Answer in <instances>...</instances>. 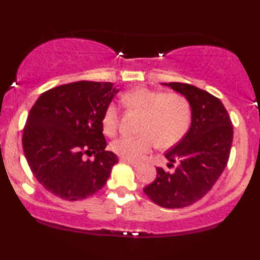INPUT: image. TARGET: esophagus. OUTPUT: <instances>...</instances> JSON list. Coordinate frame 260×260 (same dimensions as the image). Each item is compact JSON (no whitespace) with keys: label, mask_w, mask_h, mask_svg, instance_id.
Returning <instances> with one entry per match:
<instances>
[{"label":"esophagus","mask_w":260,"mask_h":260,"mask_svg":"<svg viewBox=\"0 0 260 260\" xmlns=\"http://www.w3.org/2000/svg\"><path fill=\"white\" fill-rule=\"evenodd\" d=\"M120 161H123V162H127V163H129L130 166H133L135 169H137L138 167H140V166L137 165V163H135V162H133V161H130V159H126V158H123V157H122V158H120Z\"/></svg>","instance_id":"34e87169"}]
</instances>
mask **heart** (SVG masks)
<instances>
[{"mask_svg": "<svg viewBox=\"0 0 260 260\" xmlns=\"http://www.w3.org/2000/svg\"><path fill=\"white\" fill-rule=\"evenodd\" d=\"M123 105L144 115L140 137L122 136L112 142V151L123 158L140 162L156 145L169 148L182 140L191 122V105L183 94L167 93L148 87H136L122 97ZM119 108L108 105L103 127L108 135L118 129Z\"/></svg>", "mask_w": 260, "mask_h": 260, "instance_id": "heart-1", "label": "heart"}]
</instances>
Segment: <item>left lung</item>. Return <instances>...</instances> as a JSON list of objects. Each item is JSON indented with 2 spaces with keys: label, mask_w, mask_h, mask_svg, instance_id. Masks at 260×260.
Here are the masks:
<instances>
[{
  "label": "left lung",
  "mask_w": 260,
  "mask_h": 260,
  "mask_svg": "<svg viewBox=\"0 0 260 260\" xmlns=\"http://www.w3.org/2000/svg\"><path fill=\"white\" fill-rule=\"evenodd\" d=\"M183 94L191 105L190 129L166 152L175 172L157 168L156 179L143 188L145 195L166 208L193 205L212 189L226 168L233 141V125L219 98L183 83L165 84Z\"/></svg>",
  "instance_id": "left-lung-1"
}]
</instances>
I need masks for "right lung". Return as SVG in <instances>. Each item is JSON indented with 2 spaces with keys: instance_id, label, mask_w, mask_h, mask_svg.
<instances>
[{
  "instance_id": "obj_1",
  "label": "right lung",
  "mask_w": 260,
  "mask_h": 260,
  "mask_svg": "<svg viewBox=\"0 0 260 260\" xmlns=\"http://www.w3.org/2000/svg\"><path fill=\"white\" fill-rule=\"evenodd\" d=\"M112 83L81 80L42 93L22 134L27 163L39 183L62 200H83L105 186L117 156L105 150L103 116L117 93ZM95 154L94 160L84 155Z\"/></svg>"
}]
</instances>
